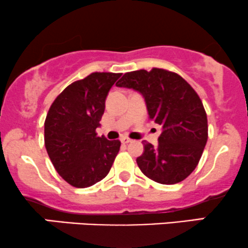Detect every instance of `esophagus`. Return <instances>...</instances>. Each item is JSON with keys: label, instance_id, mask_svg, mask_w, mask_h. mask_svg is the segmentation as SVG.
Instances as JSON below:
<instances>
[{"label": "esophagus", "instance_id": "esophagus-1", "mask_svg": "<svg viewBox=\"0 0 248 248\" xmlns=\"http://www.w3.org/2000/svg\"><path fill=\"white\" fill-rule=\"evenodd\" d=\"M121 141L123 143H129V142H132V140H131L130 138H127V137H122Z\"/></svg>", "mask_w": 248, "mask_h": 248}]
</instances>
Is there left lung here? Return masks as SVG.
<instances>
[{"label": "left lung", "instance_id": "8db88e82", "mask_svg": "<svg viewBox=\"0 0 248 248\" xmlns=\"http://www.w3.org/2000/svg\"><path fill=\"white\" fill-rule=\"evenodd\" d=\"M145 99L148 116L162 125L156 147L143 140L137 163L145 176L160 184H177L197 168L208 139L207 114L191 85L175 72L153 68L125 73L117 84Z\"/></svg>", "mask_w": 248, "mask_h": 248}]
</instances>
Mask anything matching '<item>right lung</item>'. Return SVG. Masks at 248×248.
I'll use <instances>...</instances> for the list:
<instances>
[{
	"label": "right lung",
	"mask_w": 248,
	"mask_h": 248,
	"mask_svg": "<svg viewBox=\"0 0 248 248\" xmlns=\"http://www.w3.org/2000/svg\"><path fill=\"white\" fill-rule=\"evenodd\" d=\"M122 73L93 72L69 85L50 106L45 146L55 169L70 185L85 188L108 175L121 141L97 137L106 97Z\"/></svg>",
	"instance_id": "obj_1"
}]
</instances>
